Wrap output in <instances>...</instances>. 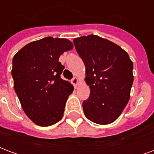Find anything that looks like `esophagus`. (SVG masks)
I'll list each match as a JSON object with an SVG mask.
<instances>
[{
  "label": "esophagus",
  "mask_w": 154,
  "mask_h": 154,
  "mask_svg": "<svg viewBox=\"0 0 154 154\" xmlns=\"http://www.w3.org/2000/svg\"><path fill=\"white\" fill-rule=\"evenodd\" d=\"M72 83L73 84L74 87H77L78 83H79V80H78V78H77V77H73V78H72Z\"/></svg>",
  "instance_id": "esophagus-1"
}]
</instances>
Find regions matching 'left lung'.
<instances>
[{
    "instance_id": "left-lung-1",
    "label": "left lung",
    "mask_w": 154,
    "mask_h": 154,
    "mask_svg": "<svg viewBox=\"0 0 154 154\" xmlns=\"http://www.w3.org/2000/svg\"><path fill=\"white\" fill-rule=\"evenodd\" d=\"M86 67L90 97L82 103L87 119L98 125L114 122L125 108L134 82L133 62L113 42L90 35L73 39Z\"/></svg>"
}]
</instances>
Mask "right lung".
<instances>
[{"label": "right lung", "instance_id": "right-lung-1", "mask_svg": "<svg viewBox=\"0 0 154 154\" xmlns=\"http://www.w3.org/2000/svg\"><path fill=\"white\" fill-rule=\"evenodd\" d=\"M73 44L67 38L46 37L26 44L12 61L14 88L23 110L37 125H53L63 118L73 86L61 78L58 62Z\"/></svg>", "mask_w": 154, "mask_h": 154}]
</instances>
